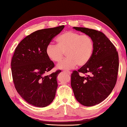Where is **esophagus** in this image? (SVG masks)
<instances>
[{"mask_svg": "<svg viewBox=\"0 0 127 127\" xmlns=\"http://www.w3.org/2000/svg\"><path fill=\"white\" fill-rule=\"evenodd\" d=\"M64 72H65V73H66L69 74H71V72H70V71H68V70H64Z\"/></svg>", "mask_w": 127, "mask_h": 127, "instance_id": "esophagus-1", "label": "esophagus"}]
</instances>
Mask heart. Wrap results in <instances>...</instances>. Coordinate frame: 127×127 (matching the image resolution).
Wrapping results in <instances>:
<instances>
[{
	"instance_id": "obj_1",
	"label": "heart",
	"mask_w": 127,
	"mask_h": 127,
	"mask_svg": "<svg viewBox=\"0 0 127 127\" xmlns=\"http://www.w3.org/2000/svg\"><path fill=\"white\" fill-rule=\"evenodd\" d=\"M57 45L50 44L46 48L47 56L53 62L62 60L66 53L67 58L57 65V68L69 70L78 65L83 66L89 62L93 55L94 43L90 36L67 31L56 39Z\"/></svg>"
}]
</instances>
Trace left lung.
Returning a JSON list of instances; mask_svg holds the SVG:
<instances>
[{"label": "left lung", "instance_id": "left-lung-1", "mask_svg": "<svg viewBox=\"0 0 127 127\" xmlns=\"http://www.w3.org/2000/svg\"><path fill=\"white\" fill-rule=\"evenodd\" d=\"M91 37L94 43L89 62L71 76V87L76 100L86 106L96 105L112 93L117 81L119 55L115 47L105 34L86 28L73 27ZM87 73L81 76L79 72Z\"/></svg>", "mask_w": 127, "mask_h": 127}]
</instances>
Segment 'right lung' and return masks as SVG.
Segmentation results:
<instances>
[{
    "instance_id": "1",
    "label": "right lung",
    "mask_w": 127,
    "mask_h": 127,
    "mask_svg": "<svg viewBox=\"0 0 127 127\" xmlns=\"http://www.w3.org/2000/svg\"><path fill=\"white\" fill-rule=\"evenodd\" d=\"M64 27L35 31L24 38L15 50L11 63L15 88L27 103L34 106L46 107L55 98L57 78L61 71L45 75L54 66L47 56L46 48Z\"/></svg>"
}]
</instances>
